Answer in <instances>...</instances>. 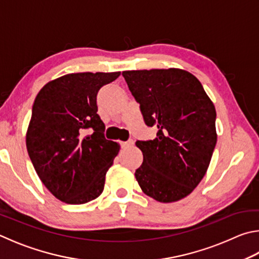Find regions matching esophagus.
<instances>
[{
  "mask_svg": "<svg viewBox=\"0 0 259 259\" xmlns=\"http://www.w3.org/2000/svg\"><path fill=\"white\" fill-rule=\"evenodd\" d=\"M133 140H128V142H121L120 143V146H121V148H126V147H129L130 145H133Z\"/></svg>",
  "mask_w": 259,
  "mask_h": 259,
  "instance_id": "1",
  "label": "esophagus"
}]
</instances>
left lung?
<instances>
[{
    "mask_svg": "<svg viewBox=\"0 0 259 259\" xmlns=\"http://www.w3.org/2000/svg\"><path fill=\"white\" fill-rule=\"evenodd\" d=\"M122 76L145 123L158 129L155 139L136 142L144 155L135 173L140 188L161 203L185 198L204 178L214 152V104L185 70H134Z\"/></svg>",
    "mask_w": 259,
    "mask_h": 259,
    "instance_id": "left-lung-1",
    "label": "left lung"
}]
</instances>
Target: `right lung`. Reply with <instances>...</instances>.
<instances>
[{"mask_svg": "<svg viewBox=\"0 0 259 259\" xmlns=\"http://www.w3.org/2000/svg\"><path fill=\"white\" fill-rule=\"evenodd\" d=\"M120 74L70 73L46 83L36 96L26 136L28 155L41 182L61 201L84 204L104 189L120 146L105 138L97 93Z\"/></svg>", "mask_w": 259, "mask_h": 259, "instance_id": "1", "label": "right lung"}]
</instances>
